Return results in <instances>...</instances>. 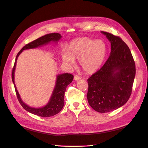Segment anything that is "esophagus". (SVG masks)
<instances>
[{"label":"esophagus","mask_w":148,"mask_h":148,"mask_svg":"<svg viewBox=\"0 0 148 148\" xmlns=\"http://www.w3.org/2000/svg\"><path fill=\"white\" fill-rule=\"evenodd\" d=\"M81 79V78H80L79 77H78V75H75L74 77V79L75 80V81H78V80Z\"/></svg>","instance_id":"34e87169"}]
</instances>
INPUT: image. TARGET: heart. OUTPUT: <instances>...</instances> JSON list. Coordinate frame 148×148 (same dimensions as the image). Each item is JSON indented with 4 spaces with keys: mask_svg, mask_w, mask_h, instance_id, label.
<instances>
[{
    "mask_svg": "<svg viewBox=\"0 0 148 148\" xmlns=\"http://www.w3.org/2000/svg\"><path fill=\"white\" fill-rule=\"evenodd\" d=\"M107 49L102 40L89 38H79L71 41L67 48L61 53L62 60L69 66H73L75 60L79 59L82 70L88 73L99 70L106 57Z\"/></svg>",
    "mask_w": 148,
    "mask_h": 148,
    "instance_id": "obj_1",
    "label": "heart"
}]
</instances>
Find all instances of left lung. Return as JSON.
<instances>
[{"instance_id": "obj_1", "label": "left lung", "mask_w": 148, "mask_h": 148, "mask_svg": "<svg viewBox=\"0 0 148 148\" xmlns=\"http://www.w3.org/2000/svg\"><path fill=\"white\" fill-rule=\"evenodd\" d=\"M111 44L110 54L101 69L88 79L89 106L100 113L123 106L131 96L135 77V61L129 47L120 37L101 31Z\"/></svg>"}]
</instances>
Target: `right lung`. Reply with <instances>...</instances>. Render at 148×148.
<instances>
[{
    "mask_svg": "<svg viewBox=\"0 0 148 148\" xmlns=\"http://www.w3.org/2000/svg\"><path fill=\"white\" fill-rule=\"evenodd\" d=\"M61 38L62 36L59 33H50L44 35L43 36L26 44V46H25L21 49L16 55L14 66H13V69L12 70V79L13 84H14L18 100L20 104L23 107L24 109L31 114L40 116V117H52V116H53L59 113L62 109L63 108L64 105V95L66 88L67 86L73 81V76L70 73H63L58 75L57 76L54 89H53L51 97L47 104L45 106L42 107H39V108L30 107L27 104H26L22 101L15 84V70L16 68L17 59L20 53L24 50L37 48L38 47L46 45V44H49L51 42L57 43V42L59 41Z\"/></svg>",
    "mask_w": 148,
    "mask_h": 148,
    "instance_id": "add662e5",
    "label": "right lung"
}]
</instances>
